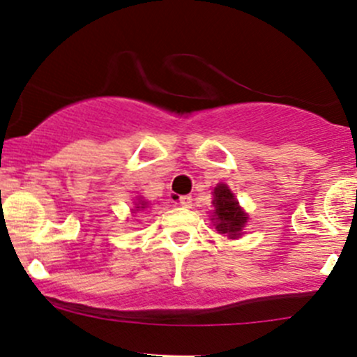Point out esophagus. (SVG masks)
<instances>
[{
    "label": "esophagus",
    "instance_id": "1",
    "mask_svg": "<svg viewBox=\"0 0 357 357\" xmlns=\"http://www.w3.org/2000/svg\"><path fill=\"white\" fill-rule=\"evenodd\" d=\"M179 204H181V207L191 208V205H193V198H191L190 195H185V197L179 198Z\"/></svg>",
    "mask_w": 357,
    "mask_h": 357
}]
</instances>
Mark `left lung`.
<instances>
[{
	"label": "left lung",
	"mask_w": 357,
	"mask_h": 357,
	"mask_svg": "<svg viewBox=\"0 0 357 357\" xmlns=\"http://www.w3.org/2000/svg\"><path fill=\"white\" fill-rule=\"evenodd\" d=\"M213 205H215V229L220 234H227L231 238L241 234V229L246 224V213L236 202L234 195L226 185H219L213 190Z\"/></svg>",
	"instance_id": "left-lung-1"
}]
</instances>
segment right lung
I'll return each instance as SVG.
<instances>
[{"instance_id":"right-lung-1","label":"right lung","mask_w":357,"mask_h":357,"mask_svg":"<svg viewBox=\"0 0 357 357\" xmlns=\"http://www.w3.org/2000/svg\"><path fill=\"white\" fill-rule=\"evenodd\" d=\"M145 208V204H140V205H138V207H137V210H144Z\"/></svg>"}]
</instances>
